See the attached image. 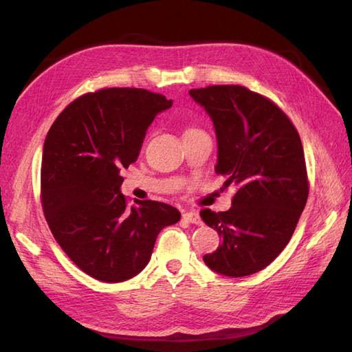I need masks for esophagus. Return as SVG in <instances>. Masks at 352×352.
Returning a JSON list of instances; mask_svg holds the SVG:
<instances>
[{"instance_id": "esophagus-1", "label": "esophagus", "mask_w": 352, "mask_h": 352, "mask_svg": "<svg viewBox=\"0 0 352 352\" xmlns=\"http://www.w3.org/2000/svg\"><path fill=\"white\" fill-rule=\"evenodd\" d=\"M182 217H184L185 221L192 223V225H198V226L202 225V221H201V217H199V214H198V211H186V212H184Z\"/></svg>"}]
</instances>
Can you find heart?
Here are the masks:
<instances>
[{
	"instance_id": "obj_1",
	"label": "heart",
	"mask_w": 352,
	"mask_h": 352,
	"mask_svg": "<svg viewBox=\"0 0 352 352\" xmlns=\"http://www.w3.org/2000/svg\"><path fill=\"white\" fill-rule=\"evenodd\" d=\"M188 132H189V131H188Z\"/></svg>"
}]
</instances>
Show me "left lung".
Returning a JSON list of instances; mask_svg holds the SVG:
<instances>
[{
	"mask_svg": "<svg viewBox=\"0 0 352 352\" xmlns=\"http://www.w3.org/2000/svg\"><path fill=\"white\" fill-rule=\"evenodd\" d=\"M214 126L216 172L238 192L228 211L202 210L221 243L204 255L208 267L229 278L263 270L289 242L308 197L302 144L286 114L238 85L190 89Z\"/></svg>",
	"mask_w": 352,
	"mask_h": 352,
	"instance_id": "8db88e82",
	"label": "left lung"
}]
</instances>
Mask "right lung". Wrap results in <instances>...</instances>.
Returning <instances> with one entry per match:
<instances>
[{
    "label": "right lung",
    "instance_id": "add662e5",
    "mask_svg": "<svg viewBox=\"0 0 352 352\" xmlns=\"http://www.w3.org/2000/svg\"><path fill=\"white\" fill-rule=\"evenodd\" d=\"M173 101L136 88L87 94L61 111L47 133L41 164L42 208L56 241L91 278L117 283L141 273L175 207H127L120 172L135 163L148 127Z\"/></svg>",
    "mask_w": 352,
    "mask_h": 352
}]
</instances>
